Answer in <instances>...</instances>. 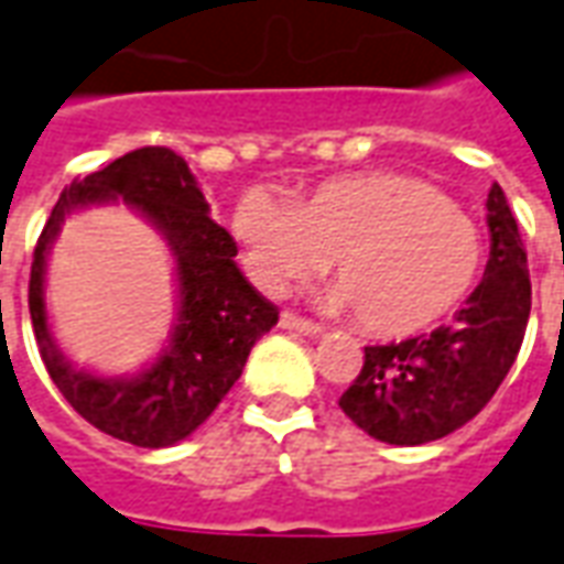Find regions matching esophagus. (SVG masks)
<instances>
[{"mask_svg": "<svg viewBox=\"0 0 564 564\" xmlns=\"http://www.w3.org/2000/svg\"><path fill=\"white\" fill-rule=\"evenodd\" d=\"M279 325L285 327V330H297V334H303V337H318V334H322V327L315 325V322L301 318V315H294V313H282Z\"/></svg>", "mask_w": 564, "mask_h": 564, "instance_id": "1", "label": "esophagus"}]
</instances>
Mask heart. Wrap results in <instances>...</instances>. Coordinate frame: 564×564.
Instances as JSON below:
<instances>
[{
    "instance_id": "heart-1",
    "label": "heart",
    "mask_w": 564,
    "mask_h": 564,
    "mask_svg": "<svg viewBox=\"0 0 564 564\" xmlns=\"http://www.w3.org/2000/svg\"><path fill=\"white\" fill-rule=\"evenodd\" d=\"M230 234L251 282L282 294L327 267L330 310H352L370 337H413L477 289L486 263L480 225L441 187L391 170L343 175L285 199L251 187Z\"/></svg>"
}]
</instances>
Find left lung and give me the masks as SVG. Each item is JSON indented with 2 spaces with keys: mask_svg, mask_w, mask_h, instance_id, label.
Listing matches in <instances>:
<instances>
[{
  "mask_svg": "<svg viewBox=\"0 0 564 564\" xmlns=\"http://www.w3.org/2000/svg\"><path fill=\"white\" fill-rule=\"evenodd\" d=\"M489 263L453 325L389 346H365V367L339 410L394 446L441 441L492 401L513 367L531 313L525 249L501 185L486 199Z\"/></svg>",
  "mask_w": 564,
  "mask_h": 564,
  "instance_id": "1",
  "label": "left lung"
}]
</instances>
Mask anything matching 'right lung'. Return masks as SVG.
<instances>
[{"mask_svg": "<svg viewBox=\"0 0 564 564\" xmlns=\"http://www.w3.org/2000/svg\"><path fill=\"white\" fill-rule=\"evenodd\" d=\"M123 202L171 246L180 313L167 349L130 378H102L58 352L44 306L46 254L72 210ZM237 242L209 218V203L185 158L170 148H135L99 173L63 187L35 242L30 315L54 386L94 429L118 441L163 449L185 441L212 416L249 361L251 346L279 322V310L251 289L237 267Z\"/></svg>", "mask_w": 564, "mask_h": 564, "instance_id": "right-lung-1", "label": "right lung"}]
</instances>
